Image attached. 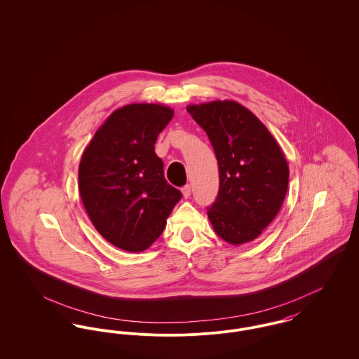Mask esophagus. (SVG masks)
Returning a JSON list of instances; mask_svg holds the SVG:
<instances>
[{
  "label": "esophagus",
  "mask_w": 359,
  "mask_h": 359,
  "mask_svg": "<svg viewBox=\"0 0 359 359\" xmlns=\"http://www.w3.org/2000/svg\"><path fill=\"white\" fill-rule=\"evenodd\" d=\"M182 194H184L185 198H189V196H191V185H185L182 188Z\"/></svg>",
  "instance_id": "esophagus-1"
}]
</instances>
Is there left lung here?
<instances>
[{"instance_id":"obj_1","label":"left lung","mask_w":359,"mask_h":359,"mask_svg":"<svg viewBox=\"0 0 359 359\" xmlns=\"http://www.w3.org/2000/svg\"><path fill=\"white\" fill-rule=\"evenodd\" d=\"M207 133L219 165V193L207 214L231 245L257 238L278 215L288 185L286 158L250 110L233 100L188 106Z\"/></svg>"}]
</instances>
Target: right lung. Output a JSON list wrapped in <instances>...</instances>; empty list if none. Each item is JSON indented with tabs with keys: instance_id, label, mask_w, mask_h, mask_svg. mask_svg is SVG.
Here are the masks:
<instances>
[{
	"instance_id": "right-lung-1",
	"label": "right lung",
	"mask_w": 359,
	"mask_h": 359,
	"mask_svg": "<svg viewBox=\"0 0 359 359\" xmlns=\"http://www.w3.org/2000/svg\"><path fill=\"white\" fill-rule=\"evenodd\" d=\"M174 111L156 103L116 110L96 130L79 168L84 208L104 239L126 252H142L163 233L182 193L165 180L155 154L158 135Z\"/></svg>"
}]
</instances>
